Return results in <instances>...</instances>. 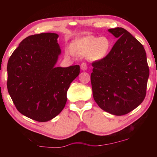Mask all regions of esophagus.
Segmentation results:
<instances>
[{"mask_svg":"<svg viewBox=\"0 0 157 157\" xmlns=\"http://www.w3.org/2000/svg\"><path fill=\"white\" fill-rule=\"evenodd\" d=\"M80 68H81V69L82 71H86V69H87V64L86 63H81V65H80Z\"/></svg>","mask_w":157,"mask_h":157,"instance_id":"1","label":"esophagus"}]
</instances>
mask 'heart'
Here are the masks:
<instances>
[{
  "instance_id": "heart-1",
  "label": "heart",
  "mask_w": 157,
  "mask_h": 157,
  "mask_svg": "<svg viewBox=\"0 0 157 157\" xmlns=\"http://www.w3.org/2000/svg\"><path fill=\"white\" fill-rule=\"evenodd\" d=\"M71 49L67 48L65 53L67 57H71L74 53L88 55L92 61H101L105 59L113 48L112 40L107 36H87L76 39L71 44Z\"/></svg>"
}]
</instances>
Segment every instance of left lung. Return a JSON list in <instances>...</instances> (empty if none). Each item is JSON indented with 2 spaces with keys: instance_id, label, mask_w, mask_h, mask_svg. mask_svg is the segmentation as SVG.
<instances>
[{
  "instance_id": "1",
  "label": "left lung",
  "mask_w": 157,
  "mask_h": 157,
  "mask_svg": "<svg viewBox=\"0 0 157 157\" xmlns=\"http://www.w3.org/2000/svg\"><path fill=\"white\" fill-rule=\"evenodd\" d=\"M108 31L118 41L105 59L92 63L93 96L102 110L122 116L144 100L150 71L145 50L135 37L123 28Z\"/></svg>"
}]
</instances>
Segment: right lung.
<instances>
[{
    "label": "right lung",
    "instance_id": "right-lung-1",
    "mask_svg": "<svg viewBox=\"0 0 157 157\" xmlns=\"http://www.w3.org/2000/svg\"><path fill=\"white\" fill-rule=\"evenodd\" d=\"M59 35L41 33L21 42L7 63V90L17 110L38 122H47L64 108L79 65L56 67L62 50Z\"/></svg>",
    "mask_w": 157,
    "mask_h": 157
}]
</instances>
